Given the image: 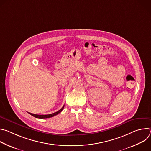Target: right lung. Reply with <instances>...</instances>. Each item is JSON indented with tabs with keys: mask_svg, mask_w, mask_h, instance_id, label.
I'll return each instance as SVG.
<instances>
[{
	"mask_svg": "<svg viewBox=\"0 0 151 151\" xmlns=\"http://www.w3.org/2000/svg\"><path fill=\"white\" fill-rule=\"evenodd\" d=\"M64 105L63 106L62 108H61L60 110H59L58 111H57V112H55V113L51 114H49V115H36V114H31V113H30V112H28V113H29V114H30L31 115H32L33 116H34V117H35V118H40V119H42V118H51V117L54 116L58 115V114H60V113L63 111V109H64Z\"/></svg>",
	"mask_w": 151,
	"mask_h": 151,
	"instance_id": "1",
	"label": "right lung"
}]
</instances>
